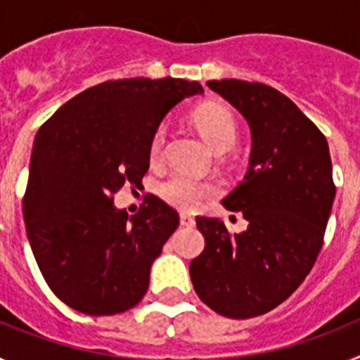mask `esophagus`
<instances>
[{"instance_id": "34e87169", "label": "esophagus", "mask_w": 360, "mask_h": 360, "mask_svg": "<svg viewBox=\"0 0 360 360\" xmlns=\"http://www.w3.org/2000/svg\"><path fill=\"white\" fill-rule=\"evenodd\" d=\"M180 225H184V227H193V225H195V218L191 214H187V212H182V214H180Z\"/></svg>"}]
</instances>
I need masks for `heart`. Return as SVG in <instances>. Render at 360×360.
<instances>
[{
  "label": "heart",
  "mask_w": 360,
  "mask_h": 360,
  "mask_svg": "<svg viewBox=\"0 0 360 360\" xmlns=\"http://www.w3.org/2000/svg\"><path fill=\"white\" fill-rule=\"evenodd\" d=\"M196 128L202 133L209 146L218 151H227L234 146L238 136L236 120L231 115V111L221 106H205L198 110L193 117ZM165 146H167V128L160 126L155 131L149 144V158L153 162L160 160L164 157ZM158 193L165 202L176 209L184 211H193L198 209L205 200L214 196L218 193V186L209 180H202L198 176H193L189 173L178 171L167 176L164 182L158 186Z\"/></svg>",
  "instance_id": "1"
}]
</instances>
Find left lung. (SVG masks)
<instances>
[{"label": "left lung", "instance_id": "left-lung-1", "mask_svg": "<svg viewBox=\"0 0 360 360\" xmlns=\"http://www.w3.org/2000/svg\"><path fill=\"white\" fill-rule=\"evenodd\" d=\"M207 86L240 111L250 129L249 169L221 203L247 231L196 216L205 249L189 265L195 292L232 319L266 314L304 281L323 247L335 186L328 142L287 95L238 79Z\"/></svg>", "mask_w": 360, "mask_h": 360}]
</instances>
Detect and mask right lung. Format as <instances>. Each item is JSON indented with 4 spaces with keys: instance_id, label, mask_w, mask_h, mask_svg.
<instances>
[{
    "instance_id": "obj_1",
    "label": "right lung",
    "mask_w": 360,
    "mask_h": 360,
    "mask_svg": "<svg viewBox=\"0 0 360 360\" xmlns=\"http://www.w3.org/2000/svg\"><path fill=\"white\" fill-rule=\"evenodd\" d=\"M200 94V82L184 79L108 81L70 98L37 131L23 198L27 236L44 281L73 310L115 316L148 292L178 212L148 195L128 218L113 195L141 182L162 120Z\"/></svg>"
}]
</instances>
